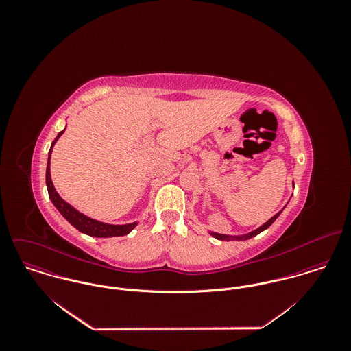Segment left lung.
<instances>
[{
	"label": "left lung",
	"instance_id": "left-lung-1",
	"mask_svg": "<svg viewBox=\"0 0 351 351\" xmlns=\"http://www.w3.org/2000/svg\"><path fill=\"white\" fill-rule=\"evenodd\" d=\"M293 188H295V184H293ZM284 208H285V206H284ZM284 208H282L280 212H277L273 217H270L266 223H263L261 227H258L256 230H254V231H251V232H247V234H243V235H226V234H219V232L209 231V235H212L213 238H216V239H219V241H247V239H250L252 237L261 234V232L265 231L266 228H269V227L276 221V219L281 215V212L284 210Z\"/></svg>",
	"mask_w": 351,
	"mask_h": 351
}]
</instances>
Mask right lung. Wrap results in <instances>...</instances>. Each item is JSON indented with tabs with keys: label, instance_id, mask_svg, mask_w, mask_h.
<instances>
[{
	"label": "right lung",
	"instance_id": "1",
	"mask_svg": "<svg viewBox=\"0 0 351 351\" xmlns=\"http://www.w3.org/2000/svg\"><path fill=\"white\" fill-rule=\"evenodd\" d=\"M66 130V128H64ZM63 131H60L58 134V136L55 138V141L51 143L50 151H49V160H47V169H46V185H47V191H49V196L52 204L55 205V208L60 212V215L73 226L75 227L80 232L86 234L89 237H96V238H112V237H123L130 234L136 226L138 221L130 223V224H109V223H102L96 219H92L86 215H84L82 212H80L78 209H75L73 205H70L67 201L63 200L59 193L56 192L52 180H51V169L50 159L51 152L55 146V143L58 142V139L63 135Z\"/></svg>",
	"mask_w": 351,
	"mask_h": 351
}]
</instances>
